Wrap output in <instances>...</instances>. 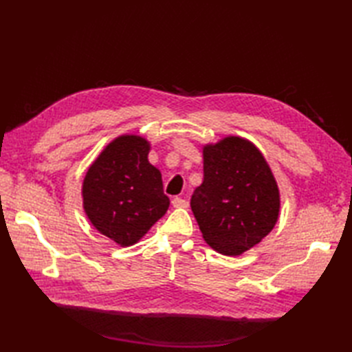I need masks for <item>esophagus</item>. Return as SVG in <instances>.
<instances>
[{
  "label": "esophagus",
  "mask_w": 352,
  "mask_h": 352,
  "mask_svg": "<svg viewBox=\"0 0 352 352\" xmlns=\"http://www.w3.org/2000/svg\"><path fill=\"white\" fill-rule=\"evenodd\" d=\"M172 206L177 207V208H188L189 203L186 199L180 198V197H175L174 199H172Z\"/></svg>",
  "instance_id": "34e87169"
}]
</instances>
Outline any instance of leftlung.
<instances>
[{
  "instance_id": "8db88e82",
  "label": "left lung",
  "mask_w": 352,
  "mask_h": 352,
  "mask_svg": "<svg viewBox=\"0 0 352 352\" xmlns=\"http://www.w3.org/2000/svg\"><path fill=\"white\" fill-rule=\"evenodd\" d=\"M204 180L190 199L204 241L223 256H241L271 233L280 192L263 154L250 140L228 136L206 145Z\"/></svg>"
}]
</instances>
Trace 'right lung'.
Listing matches in <instances>:
<instances>
[{
	"label": "right lung",
	"mask_w": 352,
	"mask_h": 352,
	"mask_svg": "<svg viewBox=\"0 0 352 352\" xmlns=\"http://www.w3.org/2000/svg\"><path fill=\"white\" fill-rule=\"evenodd\" d=\"M149 142L124 134L102 149L83 182V207L92 226L130 246L166 213L160 170L148 162Z\"/></svg>",
	"instance_id": "1"
}]
</instances>
